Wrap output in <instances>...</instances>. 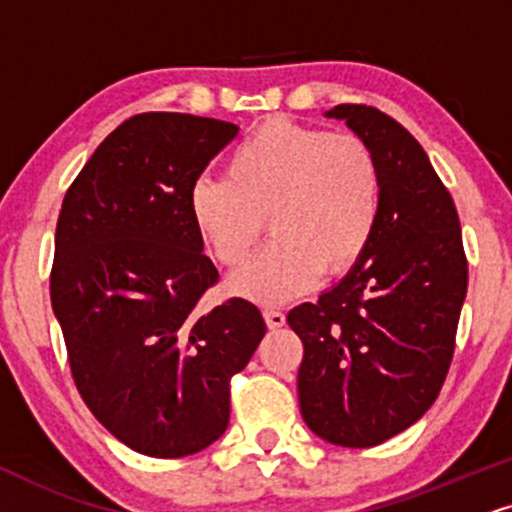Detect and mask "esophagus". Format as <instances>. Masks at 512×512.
<instances>
[{
  "label": "esophagus",
  "mask_w": 512,
  "mask_h": 512,
  "mask_svg": "<svg viewBox=\"0 0 512 512\" xmlns=\"http://www.w3.org/2000/svg\"><path fill=\"white\" fill-rule=\"evenodd\" d=\"M263 318H266L270 330H277V327L285 325V313H282L280 308H266V311H263Z\"/></svg>",
  "instance_id": "esophagus-1"
}]
</instances>
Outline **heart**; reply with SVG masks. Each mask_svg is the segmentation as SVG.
Wrapping results in <instances>:
<instances>
[{
	"instance_id": "obj_1",
	"label": "heart",
	"mask_w": 512,
	"mask_h": 512,
	"mask_svg": "<svg viewBox=\"0 0 512 512\" xmlns=\"http://www.w3.org/2000/svg\"><path fill=\"white\" fill-rule=\"evenodd\" d=\"M382 206V170L368 142L270 118L227 159V178H199L189 213L206 249L235 268L268 218L270 242L230 277L232 292L277 304L356 266Z\"/></svg>"
}]
</instances>
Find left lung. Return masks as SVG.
Returning a JSON list of instances; mask_svg holds the SVG:
<instances>
[{
    "label": "left lung",
    "instance_id": "8db88e82",
    "mask_svg": "<svg viewBox=\"0 0 512 512\" xmlns=\"http://www.w3.org/2000/svg\"><path fill=\"white\" fill-rule=\"evenodd\" d=\"M339 118L375 154L382 206L370 244L339 285L289 311L304 342L296 387L320 439L370 449L408 430L449 372L468 258L456 204L425 149L375 106L339 104Z\"/></svg>",
    "mask_w": 512,
    "mask_h": 512
}]
</instances>
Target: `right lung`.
<instances>
[{"label": "right lung", "instance_id": "1", "mask_svg": "<svg viewBox=\"0 0 512 512\" xmlns=\"http://www.w3.org/2000/svg\"><path fill=\"white\" fill-rule=\"evenodd\" d=\"M237 125L140 113L99 144L63 197L52 308L75 387L118 441L151 458L213 444L230 422V380L266 334L235 296L211 311L218 282L189 189Z\"/></svg>", "mask_w": 512, "mask_h": 512}]
</instances>
